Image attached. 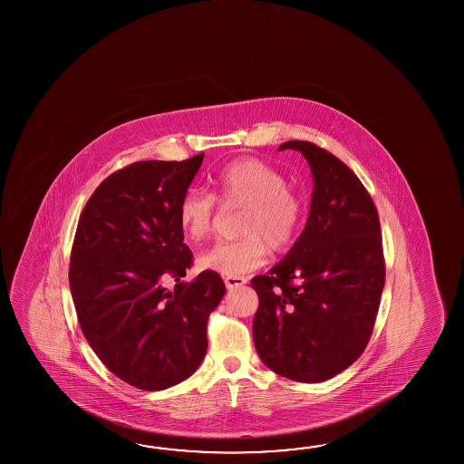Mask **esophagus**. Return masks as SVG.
<instances>
[{
	"label": "esophagus",
	"instance_id": "1",
	"mask_svg": "<svg viewBox=\"0 0 464 464\" xmlns=\"http://www.w3.org/2000/svg\"><path fill=\"white\" fill-rule=\"evenodd\" d=\"M224 282H226V286H227L228 290H234V288H238V286L246 285V278H244V276H226Z\"/></svg>",
	"mask_w": 464,
	"mask_h": 464
}]
</instances>
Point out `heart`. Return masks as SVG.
Here are the masks:
<instances>
[{"mask_svg":"<svg viewBox=\"0 0 464 464\" xmlns=\"http://www.w3.org/2000/svg\"><path fill=\"white\" fill-rule=\"evenodd\" d=\"M216 194L188 188L179 202V222L186 236L200 242L216 227L220 207L242 210L240 238L220 242L198 256V266L226 276H240L295 246L305 214L304 196L286 184L284 172L256 158L236 159L214 178Z\"/></svg>","mask_w":464,"mask_h":464,"instance_id":"b5f03b06","label":"heart"}]
</instances>
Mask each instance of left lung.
Here are the masks:
<instances>
[{"label":"left lung","mask_w":464,"mask_h":464,"mask_svg":"<svg viewBox=\"0 0 464 464\" xmlns=\"http://www.w3.org/2000/svg\"><path fill=\"white\" fill-rule=\"evenodd\" d=\"M308 160L315 188L302 236L252 286L258 295L254 343L276 375L318 383L363 353L385 286L380 218L355 172L332 152L288 140Z\"/></svg>","instance_id":"8db88e82"}]
</instances>
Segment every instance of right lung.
<instances>
[{
    "mask_svg": "<svg viewBox=\"0 0 464 464\" xmlns=\"http://www.w3.org/2000/svg\"><path fill=\"white\" fill-rule=\"evenodd\" d=\"M204 154L139 160L112 172L89 198L71 248L70 286L89 345L139 390L178 385L208 352V320L226 294L204 270L190 284L179 202ZM168 281L177 285L170 291Z\"/></svg>",
    "mask_w": 464,
    "mask_h": 464,
    "instance_id": "1",
    "label": "right lung"
}]
</instances>
